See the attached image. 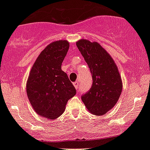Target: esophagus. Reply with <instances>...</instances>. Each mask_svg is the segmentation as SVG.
<instances>
[{
    "instance_id": "obj_1",
    "label": "esophagus",
    "mask_w": 150,
    "mask_h": 150,
    "mask_svg": "<svg viewBox=\"0 0 150 150\" xmlns=\"http://www.w3.org/2000/svg\"><path fill=\"white\" fill-rule=\"evenodd\" d=\"M74 86L76 89H78V87H79V81H76V82L74 83Z\"/></svg>"
}]
</instances>
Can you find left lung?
<instances>
[{
  "mask_svg": "<svg viewBox=\"0 0 150 150\" xmlns=\"http://www.w3.org/2000/svg\"><path fill=\"white\" fill-rule=\"evenodd\" d=\"M76 44L88 65L93 81L90 90L82 96L81 100L90 113L104 115L115 106L122 93V81L117 66L96 41L83 38Z\"/></svg>",
  "mask_w": 150,
  "mask_h": 150,
  "instance_id": "8db88e82",
  "label": "left lung"
}]
</instances>
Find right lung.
<instances>
[{"label": "right lung", "mask_w": 150, "mask_h": 150, "mask_svg": "<svg viewBox=\"0 0 150 150\" xmlns=\"http://www.w3.org/2000/svg\"><path fill=\"white\" fill-rule=\"evenodd\" d=\"M69 49V42L59 40L50 43L35 60L27 80L26 92L38 115L50 120L64 112L68 100L76 89L61 66Z\"/></svg>", "instance_id": "right-lung-1"}]
</instances>
